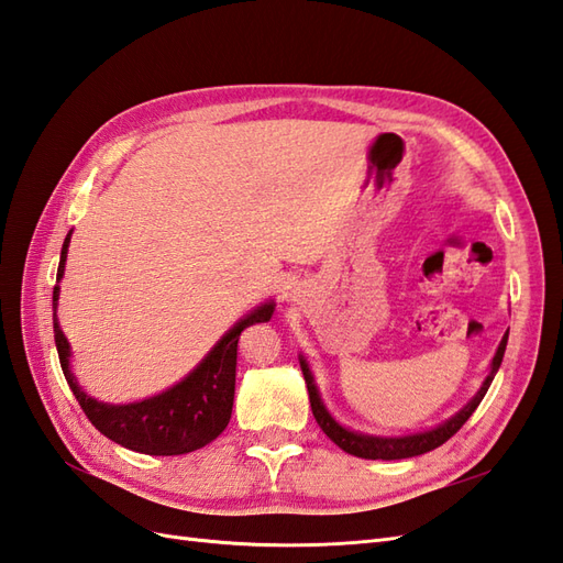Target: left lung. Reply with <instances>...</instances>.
Segmentation results:
<instances>
[{
    "instance_id": "1",
    "label": "left lung",
    "mask_w": 563,
    "mask_h": 563,
    "mask_svg": "<svg viewBox=\"0 0 563 563\" xmlns=\"http://www.w3.org/2000/svg\"><path fill=\"white\" fill-rule=\"evenodd\" d=\"M507 340H509V333L501 338L499 342V350L493 358V371H489L487 380L483 383L481 393L475 395L468 405L461 409L456 416H452L450 421H444L442 426H438L435 430H428V432H419V435H407V438H373V435H362V432H352L347 428H342L340 423L333 421V416H330L323 407V401L319 397V390H316L313 385V378L309 373V366L305 358H301V373H305V380H307V390H309V401H311V411H313V419L316 423L321 426V430L325 432V435L333 440L340 450H344L347 454H354V456H362V459H385V461H393V459H409V456H419V454H426L430 450H435V446L444 444L446 440H450L454 432H459V428L464 426L471 413L478 409V405L483 401L485 393L489 383H493L495 373L501 364L504 358V350H507Z\"/></svg>"
}]
</instances>
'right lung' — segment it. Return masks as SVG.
Instances as JSON below:
<instances>
[{
	"mask_svg": "<svg viewBox=\"0 0 563 563\" xmlns=\"http://www.w3.org/2000/svg\"><path fill=\"white\" fill-rule=\"evenodd\" d=\"M70 233L64 240L59 271H56V283L64 276V262L68 252ZM59 285H54V342L59 352L62 371L66 383L74 390L80 409L88 416L90 423L128 450L152 456H176L195 452L199 446L209 444L225 430L230 413H233L235 399V366H238V340L240 333L252 323H264L273 313V301L254 309L244 316L235 328L219 340V344L207 354L190 376L173 385L170 390L156 395L152 399L137 401V405L111 407L102 405L92 397L85 395L74 373L68 371V342L56 323V299H59Z\"/></svg>",
	"mask_w": 563,
	"mask_h": 563,
	"instance_id": "obj_1",
	"label": "right lung"
}]
</instances>
